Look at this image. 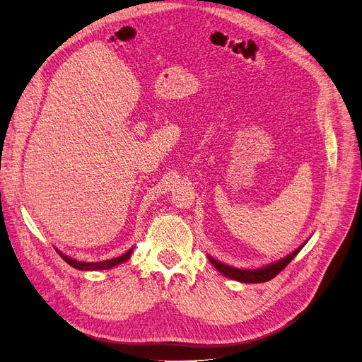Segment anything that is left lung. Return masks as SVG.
Returning <instances> with one entry per match:
<instances>
[{
	"mask_svg": "<svg viewBox=\"0 0 362 362\" xmlns=\"http://www.w3.org/2000/svg\"><path fill=\"white\" fill-rule=\"evenodd\" d=\"M300 250H301V247L297 248L293 254L286 255L285 258L279 259V262L269 264V266L262 267V269H257V270H243V269L230 267V266L223 264L221 262H218V259H215L212 257H209V262L212 263V266L216 270H220L227 278H231V279L239 281V282H245V284H259V282H267V281H270V279L276 276L278 273H281L288 264L291 263V259L300 252Z\"/></svg>",
	"mask_w": 362,
	"mask_h": 362,
	"instance_id": "left-lung-1",
	"label": "left lung"
}]
</instances>
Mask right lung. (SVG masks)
<instances>
[{"label": "right lung", "instance_id": "add662e5", "mask_svg": "<svg viewBox=\"0 0 362 362\" xmlns=\"http://www.w3.org/2000/svg\"><path fill=\"white\" fill-rule=\"evenodd\" d=\"M132 251H134V248H131L127 252H124L123 255H120V257H117V258H111V259H105V262H98V263H83V262H77V259H72V258L64 255V254L59 252V251H57V252H59V255L65 259V262H66L71 267H74V269H78V270H107V269H111V267L117 266V264H120V263H124L126 259L131 258Z\"/></svg>", "mask_w": 362, "mask_h": 362}]
</instances>
